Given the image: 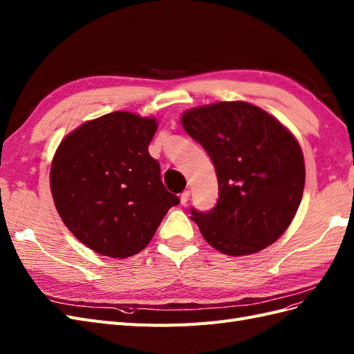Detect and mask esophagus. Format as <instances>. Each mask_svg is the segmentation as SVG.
Wrapping results in <instances>:
<instances>
[{
	"mask_svg": "<svg viewBox=\"0 0 354 354\" xmlns=\"http://www.w3.org/2000/svg\"><path fill=\"white\" fill-rule=\"evenodd\" d=\"M189 196H190V190H185V192L180 195V203H181V205H186V203L189 201Z\"/></svg>",
	"mask_w": 354,
	"mask_h": 354,
	"instance_id": "34e87169",
	"label": "esophagus"
}]
</instances>
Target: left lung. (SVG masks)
Listing matches in <instances>:
<instances>
[{"label":"left lung","mask_w":354,"mask_h":354,"mask_svg":"<svg viewBox=\"0 0 354 354\" xmlns=\"http://www.w3.org/2000/svg\"><path fill=\"white\" fill-rule=\"evenodd\" d=\"M185 131L216 168L218 199L208 213L192 209L204 240L227 256L263 250L298 212L305 162L298 140L270 113L245 101H221L181 114Z\"/></svg>","instance_id":"obj_1"}]
</instances>
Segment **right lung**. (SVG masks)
<instances>
[{
  "instance_id": "1",
  "label": "right lung",
  "mask_w": 354,
  "mask_h": 354,
  "mask_svg": "<svg viewBox=\"0 0 354 354\" xmlns=\"http://www.w3.org/2000/svg\"><path fill=\"white\" fill-rule=\"evenodd\" d=\"M156 129L155 118L113 111L82 123L55 151V207L70 232L95 253L116 259L137 254L180 203L149 153Z\"/></svg>"
}]
</instances>
